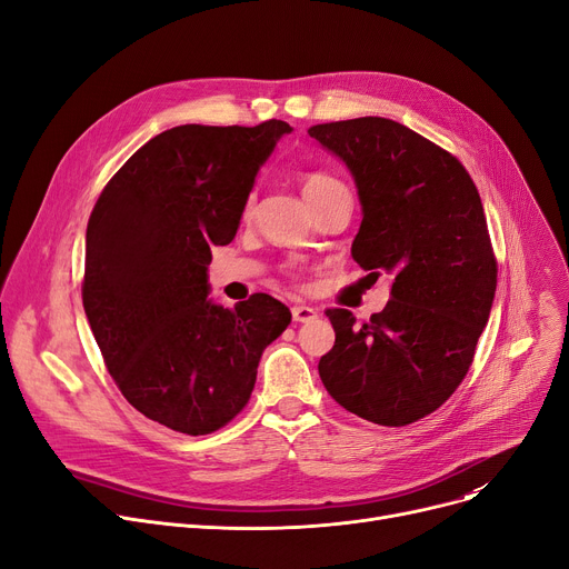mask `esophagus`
Returning <instances> with one entry per match:
<instances>
[{"label":"esophagus","instance_id":"esophagus-1","mask_svg":"<svg viewBox=\"0 0 569 569\" xmlns=\"http://www.w3.org/2000/svg\"><path fill=\"white\" fill-rule=\"evenodd\" d=\"M318 318V309L307 307V305H297L292 307V320L295 322H311Z\"/></svg>","mask_w":569,"mask_h":569}]
</instances>
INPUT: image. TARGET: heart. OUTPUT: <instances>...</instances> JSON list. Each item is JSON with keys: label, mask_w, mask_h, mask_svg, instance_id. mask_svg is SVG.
<instances>
[{"label": "heart", "mask_w": 569, "mask_h": 569, "mask_svg": "<svg viewBox=\"0 0 569 569\" xmlns=\"http://www.w3.org/2000/svg\"><path fill=\"white\" fill-rule=\"evenodd\" d=\"M337 184H341V182H339V179H335L332 174H327V172H309V174L302 179V193H305L307 200H311V198L325 193L327 189H332V187H337ZM249 207H251V200L247 202V209H249Z\"/></svg>", "instance_id": "b5f03b06"}]
</instances>
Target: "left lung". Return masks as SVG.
I'll use <instances>...</instances> for the list:
<instances>
[{
  "label": "left lung",
  "mask_w": 569,
  "mask_h": 569,
  "mask_svg": "<svg viewBox=\"0 0 569 569\" xmlns=\"http://www.w3.org/2000/svg\"><path fill=\"white\" fill-rule=\"evenodd\" d=\"M350 170L362 204L352 260L392 277L390 302L357 325L327 309L335 348L320 357L327 392L380 427L440 408L466 378L496 295L485 207L457 157L385 117L309 129Z\"/></svg>",
  "instance_id": "8db88e82"
}]
</instances>
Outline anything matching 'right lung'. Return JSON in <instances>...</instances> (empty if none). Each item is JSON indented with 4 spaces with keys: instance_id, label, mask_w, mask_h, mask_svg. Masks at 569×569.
Instances as JSON below:
<instances>
[{
    "instance_id": "add662e5",
    "label": "right lung",
    "mask_w": 569,
    "mask_h": 569,
    "mask_svg": "<svg viewBox=\"0 0 569 569\" xmlns=\"http://www.w3.org/2000/svg\"><path fill=\"white\" fill-rule=\"evenodd\" d=\"M292 127L168 129L99 196L84 237L82 307L106 367L149 420L187 436L228 425L290 309L264 292L207 300L212 247L230 244L260 166Z\"/></svg>"
}]
</instances>
